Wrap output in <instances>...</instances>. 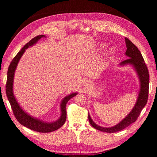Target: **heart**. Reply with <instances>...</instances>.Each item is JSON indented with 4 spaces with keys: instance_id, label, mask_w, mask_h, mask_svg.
Listing matches in <instances>:
<instances>
[{
    "instance_id": "b5f03b06",
    "label": "heart",
    "mask_w": 157,
    "mask_h": 157,
    "mask_svg": "<svg viewBox=\"0 0 157 157\" xmlns=\"http://www.w3.org/2000/svg\"><path fill=\"white\" fill-rule=\"evenodd\" d=\"M103 47L104 48V47H105V46H104V45H103Z\"/></svg>"
}]
</instances>
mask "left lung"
I'll use <instances>...</instances> for the list:
<instances>
[{
  "label": "left lung",
  "instance_id": "1",
  "mask_svg": "<svg viewBox=\"0 0 157 157\" xmlns=\"http://www.w3.org/2000/svg\"><path fill=\"white\" fill-rule=\"evenodd\" d=\"M126 40V44L127 50L126 52V54L129 57L128 59L124 60L121 62V65L126 64H132L134 66L135 69L136 70L138 75L140 78V81L141 83L140 90L139 93V96L133 109L131 112L128 114L126 117L118 124L116 126L111 128H103L93 122L89 115V121L90 124L95 128L102 132H108V133H113L122 130L123 129L127 128L132 123L135 122L138 117L140 116L141 111L147 103L148 97V89H149V73L148 68L146 65L143 57L139 51L138 48L132 42V41L127 37H125Z\"/></svg>",
  "mask_w": 157,
  "mask_h": 157
}]
</instances>
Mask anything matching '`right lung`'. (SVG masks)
Here are the masks:
<instances>
[{
	"instance_id": "obj_1",
	"label": "right lung",
	"mask_w": 157,
	"mask_h": 157,
	"mask_svg": "<svg viewBox=\"0 0 157 157\" xmlns=\"http://www.w3.org/2000/svg\"><path fill=\"white\" fill-rule=\"evenodd\" d=\"M43 37H45L44 35H40V36L33 37L32 40H31L28 43L24 46V47L17 53V54L12 60L7 71V79H6V94L9 99V101L10 104V106H11L14 116H15L17 120L21 124L33 131L46 133V132H51L56 130L58 128H60L63 126L64 124L65 123L66 120H67V108H66V105H67V103L68 101L72 97H75L76 95V93H75L71 94L70 95L64 97V99L62 100L61 103L62 114L58 120L53 123H46L40 120L36 119V118L33 117H31L28 114L24 112L23 110L19 106L18 103L17 102L13 93L14 73H15L17 65L18 64L19 60H20L21 57L22 56L24 52L25 51V49H27L29 46H33L40 38Z\"/></svg>"
}]
</instances>
